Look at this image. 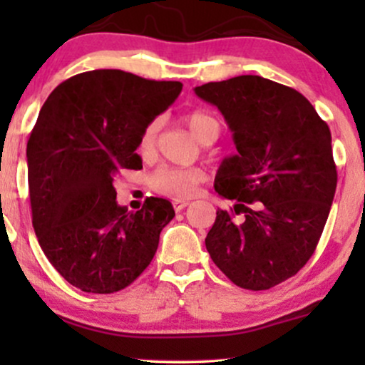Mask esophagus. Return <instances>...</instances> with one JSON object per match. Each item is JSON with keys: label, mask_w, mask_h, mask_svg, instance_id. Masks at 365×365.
Listing matches in <instances>:
<instances>
[{"label": "esophagus", "mask_w": 365, "mask_h": 365, "mask_svg": "<svg viewBox=\"0 0 365 365\" xmlns=\"http://www.w3.org/2000/svg\"><path fill=\"white\" fill-rule=\"evenodd\" d=\"M188 206V200H173V209L175 211H182Z\"/></svg>", "instance_id": "obj_1"}]
</instances>
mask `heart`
<instances>
[{
    "instance_id": "b5f03b06",
    "label": "heart",
    "mask_w": 365,
    "mask_h": 365,
    "mask_svg": "<svg viewBox=\"0 0 365 365\" xmlns=\"http://www.w3.org/2000/svg\"><path fill=\"white\" fill-rule=\"evenodd\" d=\"M183 121L190 130L192 135L202 144L209 139H217L220 135V123L212 115L206 111H190L183 116ZM159 132V121L153 120L145 125L139 137V153L149 154L154 149ZM204 180V173L195 168H159L150 175L149 185L158 194L170 197V199L182 200L195 194L199 183Z\"/></svg>"
}]
</instances>
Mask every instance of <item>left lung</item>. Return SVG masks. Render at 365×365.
Listing matches in <instances>:
<instances>
[{"label":"left lung","instance_id":"8db88e82","mask_svg":"<svg viewBox=\"0 0 365 365\" xmlns=\"http://www.w3.org/2000/svg\"><path fill=\"white\" fill-rule=\"evenodd\" d=\"M194 91L221 111L237 148L215 180L235 204L216 211L207 252L237 287L273 288L302 269L328 220L338 180L329 127L299 91L259 75Z\"/></svg>","mask_w":365,"mask_h":365}]
</instances>
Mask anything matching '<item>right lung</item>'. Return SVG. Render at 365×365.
Wrapping results in <instances>:
<instances>
[{"mask_svg": "<svg viewBox=\"0 0 365 365\" xmlns=\"http://www.w3.org/2000/svg\"><path fill=\"white\" fill-rule=\"evenodd\" d=\"M182 87L92 70L61 82L41 108L27 142L32 225L54 269L82 292L115 293L135 282L173 220L171 202L159 197L127 212L113 180L142 168L140 132Z\"/></svg>", "mask_w": 365, "mask_h": 365, "instance_id": "right-lung-1", "label": "right lung"}]
</instances>
